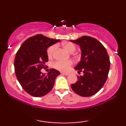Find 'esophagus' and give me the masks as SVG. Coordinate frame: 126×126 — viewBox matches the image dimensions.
Segmentation results:
<instances>
[{
    "label": "esophagus",
    "mask_w": 126,
    "mask_h": 126,
    "mask_svg": "<svg viewBox=\"0 0 126 126\" xmlns=\"http://www.w3.org/2000/svg\"><path fill=\"white\" fill-rule=\"evenodd\" d=\"M61 73H62V74H63V75H66V76H67V75H69V73H67V72H62Z\"/></svg>",
    "instance_id": "obj_1"
}]
</instances>
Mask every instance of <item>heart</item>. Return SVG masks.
<instances>
[{
    "instance_id": "b5f03b06",
    "label": "heart",
    "mask_w": 126,
    "mask_h": 126,
    "mask_svg": "<svg viewBox=\"0 0 126 126\" xmlns=\"http://www.w3.org/2000/svg\"><path fill=\"white\" fill-rule=\"evenodd\" d=\"M63 47L67 51L70 53H73L76 50V47L73 44L70 43H65L63 45ZM56 46L55 45L50 46L47 50V56L49 59H51L53 57L54 54L55 50H56ZM73 64V62L72 60H66V61H59L55 62L53 64V67L57 70H60V71H67L69 67Z\"/></svg>"
}]
</instances>
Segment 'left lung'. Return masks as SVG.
Masks as SVG:
<instances>
[{"instance_id":"left-lung-1","label":"left lung","mask_w":126,"mask_h":126,"mask_svg":"<svg viewBox=\"0 0 126 126\" xmlns=\"http://www.w3.org/2000/svg\"><path fill=\"white\" fill-rule=\"evenodd\" d=\"M70 41L80 46L81 59L75 69L83 73V76H78V80L71 88L80 96H92L100 90L107 79L110 67L107 51L100 42L89 36Z\"/></svg>"}]
</instances>
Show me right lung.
<instances>
[{
    "label": "right lung",
    "instance_id": "add662e5",
    "mask_svg": "<svg viewBox=\"0 0 126 126\" xmlns=\"http://www.w3.org/2000/svg\"><path fill=\"white\" fill-rule=\"evenodd\" d=\"M59 41L37 34L27 39L17 51L14 60L16 76L23 89L31 96H43L53 89L60 72L51 69L46 75L41 69L48 62L47 48Z\"/></svg>",
    "mask_w": 126,
    "mask_h": 126
}]
</instances>
